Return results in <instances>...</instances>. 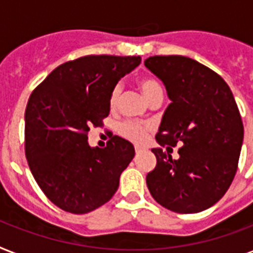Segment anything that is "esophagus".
Returning a JSON list of instances; mask_svg holds the SVG:
<instances>
[{"label":"esophagus","mask_w":253,"mask_h":253,"mask_svg":"<svg viewBox=\"0 0 253 253\" xmlns=\"http://www.w3.org/2000/svg\"><path fill=\"white\" fill-rule=\"evenodd\" d=\"M143 151H146L144 147H139V146L135 147V152H136V154H140V152H143Z\"/></svg>","instance_id":"34e87169"}]
</instances>
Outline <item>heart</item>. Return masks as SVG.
Instances as JSON below:
<instances>
[{
	"label": "heart",
	"instance_id": "b5f03b06",
	"mask_svg": "<svg viewBox=\"0 0 253 253\" xmlns=\"http://www.w3.org/2000/svg\"><path fill=\"white\" fill-rule=\"evenodd\" d=\"M138 85L140 87V90H142L143 95L148 99V102L154 101L158 97H163V86L155 77H140L138 80ZM121 93H122L121 85L113 86L110 95H109V105H110L111 109H114L118 105L119 99H121ZM152 128L154 127L150 123H142L138 122V121H132V119H127V121L121 123L118 131L119 134L127 140H130L135 144H143L148 139V134L152 131Z\"/></svg>",
	"mask_w": 253,
	"mask_h": 253
}]
</instances>
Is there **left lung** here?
<instances>
[{"label":"left lung","mask_w":253,"mask_h":253,"mask_svg":"<svg viewBox=\"0 0 253 253\" xmlns=\"http://www.w3.org/2000/svg\"><path fill=\"white\" fill-rule=\"evenodd\" d=\"M144 65L164 83L172 102L156 140L181 143L174 160L154 148L156 167L147 174L154 200L170 211L193 214L224 196L235 177L243 143V122L226 81L206 65L180 55L151 56Z\"/></svg>","instance_id":"8db88e82"}]
</instances>
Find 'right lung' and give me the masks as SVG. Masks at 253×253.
<instances>
[{
    "label": "right lung",
    "mask_w": 253,
    "mask_h": 253,
    "mask_svg": "<svg viewBox=\"0 0 253 253\" xmlns=\"http://www.w3.org/2000/svg\"><path fill=\"white\" fill-rule=\"evenodd\" d=\"M140 56L89 55L55 68L30 95L25 111V154L34 178L57 208L85 214L114 196L135 155L114 135L91 148L87 134L109 115L113 86Z\"/></svg>",
    "instance_id": "right-lung-1"
}]
</instances>
